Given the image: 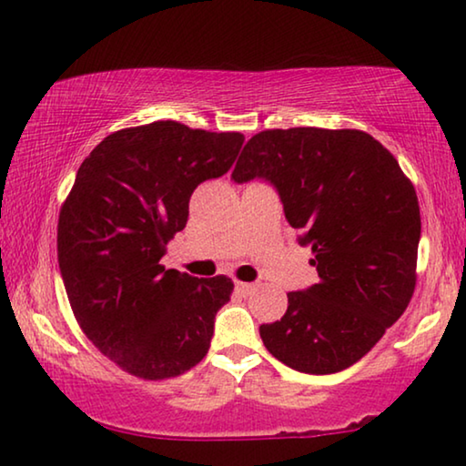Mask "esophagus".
<instances>
[{
  "instance_id": "obj_1",
  "label": "esophagus",
  "mask_w": 466,
  "mask_h": 466,
  "mask_svg": "<svg viewBox=\"0 0 466 466\" xmlns=\"http://www.w3.org/2000/svg\"><path fill=\"white\" fill-rule=\"evenodd\" d=\"M234 289H236V293H238V295H242V297H248V295L255 293V290H257V284H253V282H240V280H236V282H234Z\"/></svg>"
}]
</instances>
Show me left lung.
Masks as SVG:
<instances>
[{
	"label": "left lung",
	"instance_id": "left-lung-1",
	"mask_svg": "<svg viewBox=\"0 0 466 466\" xmlns=\"http://www.w3.org/2000/svg\"><path fill=\"white\" fill-rule=\"evenodd\" d=\"M255 177L274 184L320 278L289 293L287 314L259 326L261 341L293 370H345L412 299L420 238L414 186L391 152L360 129L259 131L232 171L238 184Z\"/></svg>",
	"mask_w": 466,
	"mask_h": 466
}]
</instances>
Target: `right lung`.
<instances>
[{"instance_id": "right-lung-1", "label": "right lung", "mask_w": 466, "mask_h": 466, "mask_svg": "<svg viewBox=\"0 0 466 466\" xmlns=\"http://www.w3.org/2000/svg\"><path fill=\"white\" fill-rule=\"evenodd\" d=\"M245 136L155 121L115 131L89 152L60 209L58 266L81 330L144 380L177 377L207 356L228 276L165 269L194 188L230 169Z\"/></svg>"}]
</instances>
